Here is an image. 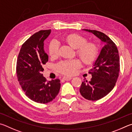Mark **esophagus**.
<instances>
[{
    "mask_svg": "<svg viewBox=\"0 0 132 132\" xmlns=\"http://www.w3.org/2000/svg\"><path fill=\"white\" fill-rule=\"evenodd\" d=\"M62 79L65 80H70L72 79V78L71 77H64L62 78Z\"/></svg>",
    "mask_w": 132,
    "mask_h": 132,
    "instance_id": "1",
    "label": "esophagus"
}]
</instances>
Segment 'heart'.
Segmentation results:
<instances>
[{"label": "heart", "mask_w": 132, "mask_h": 132, "mask_svg": "<svg viewBox=\"0 0 132 132\" xmlns=\"http://www.w3.org/2000/svg\"><path fill=\"white\" fill-rule=\"evenodd\" d=\"M61 40L77 49V54L83 63L91 64L97 58L99 53L98 47L95 43H87V39L79 34H71L62 37ZM59 43L57 40H53L48 45V53L52 57L59 54ZM80 63L77 60H70L60 62L56 65L58 72L67 76L74 75Z\"/></svg>", "instance_id": "1"}]
</instances>
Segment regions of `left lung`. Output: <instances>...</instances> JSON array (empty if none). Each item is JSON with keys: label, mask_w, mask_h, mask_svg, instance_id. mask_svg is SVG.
<instances>
[{"label": "left lung", "mask_w": 132, "mask_h": 132, "mask_svg": "<svg viewBox=\"0 0 132 132\" xmlns=\"http://www.w3.org/2000/svg\"><path fill=\"white\" fill-rule=\"evenodd\" d=\"M85 30L93 33L106 43L94 67L89 71L92 75L91 80H84L79 89L85 98L96 101L107 96L115 86L120 70L119 52L115 43L105 34L96 30Z\"/></svg>", "instance_id": "1"}]
</instances>
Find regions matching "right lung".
Masks as SVG:
<instances>
[{
  "label": "right lung",
  "instance_id": "add662e5",
  "mask_svg": "<svg viewBox=\"0 0 132 132\" xmlns=\"http://www.w3.org/2000/svg\"><path fill=\"white\" fill-rule=\"evenodd\" d=\"M51 30H41L22 44L18 55L16 72L18 81L28 97L35 102L46 104L54 100L60 89L59 79L47 81L43 77V66L48 61L43 42Z\"/></svg>",
  "mask_w": 132,
  "mask_h": 132
}]
</instances>
